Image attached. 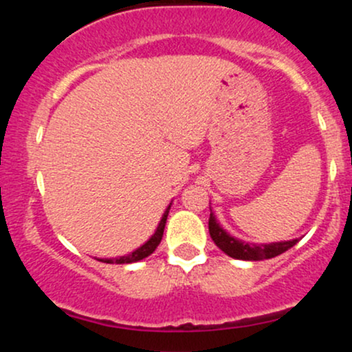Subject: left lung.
Here are the masks:
<instances>
[{
	"label": "left lung",
	"instance_id": "8db88e82",
	"mask_svg": "<svg viewBox=\"0 0 352 352\" xmlns=\"http://www.w3.org/2000/svg\"><path fill=\"white\" fill-rule=\"evenodd\" d=\"M208 232L218 248H220L221 252L227 253L228 256L236 258V260H250V261L268 260V258H274L278 256V254L285 253L286 250L293 248V246L300 241L296 238V240H292V241H280V243H270V245L245 243V241L230 236L228 233L217 223L215 215H213L212 212H210V218H208Z\"/></svg>",
	"mask_w": 352,
	"mask_h": 352
}]
</instances>
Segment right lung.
<instances>
[{"instance_id": "right-lung-1", "label": "right lung", "mask_w": 352, "mask_h": 352, "mask_svg": "<svg viewBox=\"0 0 352 352\" xmlns=\"http://www.w3.org/2000/svg\"><path fill=\"white\" fill-rule=\"evenodd\" d=\"M168 210L170 207L167 208V212L164 213L162 220H160L159 227H157V232L153 233L151 240L147 241V243L140 246V248H137L135 252H132L131 254H127V256H119V258H111V260H100L104 261V263H116V265H122V263H134V261H139V260H144L145 256H148V254L155 252V248L159 246L160 240H162V235H164V228H165V223H167V215H168Z\"/></svg>"}]
</instances>
